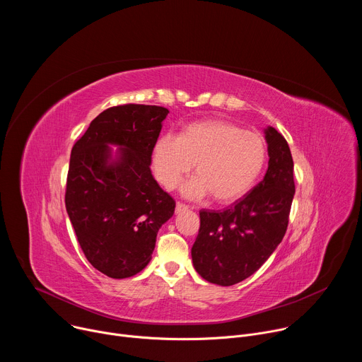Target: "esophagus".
Wrapping results in <instances>:
<instances>
[{
    "instance_id": "34e87169",
    "label": "esophagus",
    "mask_w": 362,
    "mask_h": 362,
    "mask_svg": "<svg viewBox=\"0 0 362 362\" xmlns=\"http://www.w3.org/2000/svg\"><path fill=\"white\" fill-rule=\"evenodd\" d=\"M186 211H189V206L187 204L180 203V202L176 203V214H182V212H186Z\"/></svg>"
}]
</instances>
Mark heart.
Wrapping results in <instances>:
<instances>
[{
  "mask_svg": "<svg viewBox=\"0 0 362 362\" xmlns=\"http://www.w3.org/2000/svg\"><path fill=\"white\" fill-rule=\"evenodd\" d=\"M268 160L265 139L228 120H203L185 126L177 136L162 134L151 150L158 182L173 189L192 170L182 187L189 199L214 196L221 204L243 197L261 177Z\"/></svg>",
  "mask_w": 362,
  "mask_h": 362,
  "instance_id": "obj_1",
  "label": "heart"
}]
</instances>
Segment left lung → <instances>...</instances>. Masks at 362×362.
Wrapping results in <instances>:
<instances>
[{"label":"left lung","mask_w":362,"mask_h":362,"mask_svg":"<svg viewBox=\"0 0 362 362\" xmlns=\"http://www.w3.org/2000/svg\"><path fill=\"white\" fill-rule=\"evenodd\" d=\"M268 170L225 211H204L192 246L196 272L208 282L230 286L259 269L282 242L295 194L293 160L285 137L265 129Z\"/></svg>","instance_id":"8db88e82"}]
</instances>
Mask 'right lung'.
<instances>
[{"mask_svg": "<svg viewBox=\"0 0 362 362\" xmlns=\"http://www.w3.org/2000/svg\"><path fill=\"white\" fill-rule=\"evenodd\" d=\"M168 113L159 106L110 107L73 146L66 209L87 261L109 278L143 271L159 229L175 214V200L150 170Z\"/></svg>", "mask_w": 362, "mask_h": 362, "instance_id": "1", "label": "right lung"}]
</instances>
